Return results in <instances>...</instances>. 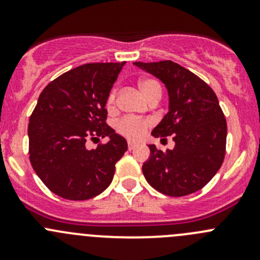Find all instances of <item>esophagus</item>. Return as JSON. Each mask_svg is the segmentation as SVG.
Returning <instances> with one entry per match:
<instances>
[{"label": "esophagus", "mask_w": 260, "mask_h": 260, "mask_svg": "<svg viewBox=\"0 0 260 260\" xmlns=\"http://www.w3.org/2000/svg\"><path fill=\"white\" fill-rule=\"evenodd\" d=\"M137 146H138V143L132 142V141H128V148L129 149H135Z\"/></svg>", "instance_id": "esophagus-1"}]
</instances>
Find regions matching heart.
Wrapping results in <instances>:
<instances>
[{
    "label": "heart",
    "mask_w": 260,
    "mask_h": 260,
    "mask_svg": "<svg viewBox=\"0 0 260 260\" xmlns=\"http://www.w3.org/2000/svg\"><path fill=\"white\" fill-rule=\"evenodd\" d=\"M140 88L147 99L151 98L154 94H159L161 95V85H159V83L156 79H151V78L142 79L140 81ZM115 98H117V93H115V90H112L111 94L108 95V99H107V107L109 109L114 108ZM148 127V120L137 119V118L133 117H124L115 123V129L120 135L125 136L128 138H135V140L136 138L142 137Z\"/></svg>",
    "instance_id": "obj_1"
}]
</instances>
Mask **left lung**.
<instances>
[{
    "instance_id": "1",
    "label": "left lung",
    "mask_w": 260,
    "mask_h": 260,
    "mask_svg": "<svg viewBox=\"0 0 260 260\" xmlns=\"http://www.w3.org/2000/svg\"><path fill=\"white\" fill-rule=\"evenodd\" d=\"M133 64L166 86L169 112L152 136H174L175 141L174 148L166 152L148 145L151 154L142 166L147 182L175 198L196 192L215 176L224 161L226 120L216 94L198 75L171 60Z\"/></svg>"
}]
</instances>
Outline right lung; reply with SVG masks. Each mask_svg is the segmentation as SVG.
<instances>
[{"instance_id":"obj_1","label":"right lung","mask_w":260,"mask_h":260,"mask_svg":"<svg viewBox=\"0 0 260 260\" xmlns=\"http://www.w3.org/2000/svg\"><path fill=\"white\" fill-rule=\"evenodd\" d=\"M123 62H91L64 73L41 91L28 122V153L46 187L68 200H88L113 180L127 141L106 123V104ZM108 137L88 150L86 141Z\"/></svg>"}]
</instances>
